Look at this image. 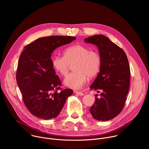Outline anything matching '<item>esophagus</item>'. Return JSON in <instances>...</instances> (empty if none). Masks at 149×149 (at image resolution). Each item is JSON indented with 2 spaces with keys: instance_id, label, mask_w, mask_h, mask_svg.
I'll return each instance as SVG.
<instances>
[{
  "instance_id": "obj_1",
  "label": "esophagus",
  "mask_w": 149,
  "mask_h": 149,
  "mask_svg": "<svg viewBox=\"0 0 149 149\" xmlns=\"http://www.w3.org/2000/svg\"><path fill=\"white\" fill-rule=\"evenodd\" d=\"M75 94H78V95H81V96L84 95V93H82L81 92V91H75Z\"/></svg>"
}]
</instances>
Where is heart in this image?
Returning <instances> with one entry per match:
<instances>
[{
  "label": "heart",
  "instance_id": "b5f03b06",
  "mask_svg": "<svg viewBox=\"0 0 149 149\" xmlns=\"http://www.w3.org/2000/svg\"><path fill=\"white\" fill-rule=\"evenodd\" d=\"M51 62L54 70L62 77L67 75L70 65L74 64V71L67 76L63 83L67 87L77 90L84 86L87 77H93L98 72L101 59L98 52L77 44L66 48L63 51V56H52Z\"/></svg>",
  "mask_w": 149,
  "mask_h": 149
}]
</instances>
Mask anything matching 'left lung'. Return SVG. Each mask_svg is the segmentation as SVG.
Listing matches in <instances>:
<instances>
[{
    "mask_svg": "<svg viewBox=\"0 0 149 149\" xmlns=\"http://www.w3.org/2000/svg\"><path fill=\"white\" fill-rule=\"evenodd\" d=\"M84 42L95 45L101 59L100 72L90 88L101 92L90 108L95 120L108 121L122 111L130 87V70L124 51L109 38L95 35L84 39Z\"/></svg>",
    "mask_w": 149,
    "mask_h": 149,
    "instance_id": "1",
    "label": "left lung"
}]
</instances>
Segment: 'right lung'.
Segmentation results:
<instances>
[{
	"label": "right lung",
	"instance_id": "right-lung-1",
	"mask_svg": "<svg viewBox=\"0 0 149 149\" xmlns=\"http://www.w3.org/2000/svg\"><path fill=\"white\" fill-rule=\"evenodd\" d=\"M75 39L62 36L40 38L26 45L21 54L16 81L26 107L33 116L44 120L56 117L72 94L71 89L57 91L61 82L51 58L56 48Z\"/></svg>",
	"mask_w": 149,
	"mask_h": 149
}]
</instances>
